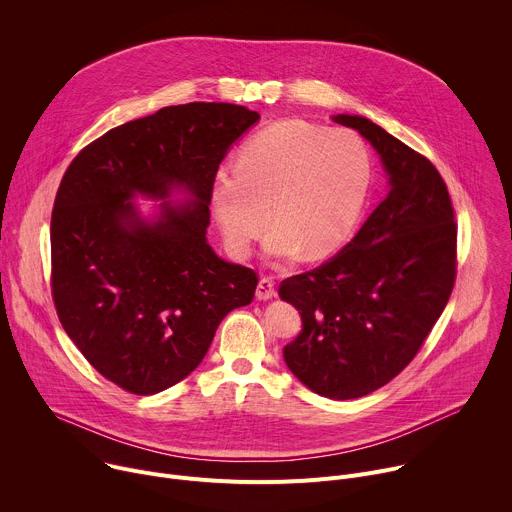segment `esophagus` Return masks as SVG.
I'll use <instances>...</instances> for the list:
<instances>
[{"label": "esophagus", "instance_id": "34e87169", "mask_svg": "<svg viewBox=\"0 0 512 512\" xmlns=\"http://www.w3.org/2000/svg\"><path fill=\"white\" fill-rule=\"evenodd\" d=\"M255 296H257L259 300H271V298L275 296V283H273V279H271L269 275H263V277L259 279Z\"/></svg>", "mask_w": 512, "mask_h": 512}]
</instances>
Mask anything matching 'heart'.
Wrapping results in <instances>:
<instances>
[{
  "instance_id": "1",
  "label": "heart",
  "mask_w": 512,
  "mask_h": 512,
  "mask_svg": "<svg viewBox=\"0 0 512 512\" xmlns=\"http://www.w3.org/2000/svg\"><path fill=\"white\" fill-rule=\"evenodd\" d=\"M369 184L371 154L354 131L289 119L253 135L235 168L214 174L208 202L235 257L249 255L271 221V257L304 249L318 259L346 241Z\"/></svg>"
}]
</instances>
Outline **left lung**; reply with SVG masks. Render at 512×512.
Listing matches in <instances>:
<instances>
[{
    "instance_id": "obj_1",
    "label": "left lung",
    "mask_w": 512,
    "mask_h": 512,
    "mask_svg": "<svg viewBox=\"0 0 512 512\" xmlns=\"http://www.w3.org/2000/svg\"><path fill=\"white\" fill-rule=\"evenodd\" d=\"M379 152L387 198L334 257L279 283L302 316L283 348L289 371L328 399H356L393 381L415 358L456 281L458 225L435 166L383 127L336 115Z\"/></svg>"
}]
</instances>
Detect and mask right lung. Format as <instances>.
<instances>
[{"mask_svg":"<svg viewBox=\"0 0 512 512\" xmlns=\"http://www.w3.org/2000/svg\"><path fill=\"white\" fill-rule=\"evenodd\" d=\"M259 119L233 103H186L127 121L66 168L50 221V287L58 320L107 381L154 395L186 379L259 277L206 243L208 192L231 145ZM195 198L148 224L128 200Z\"/></svg>","mask_w":512,"mask_h":512,"instance_id":"add662e5","label":"right lung"}]
</instances>
